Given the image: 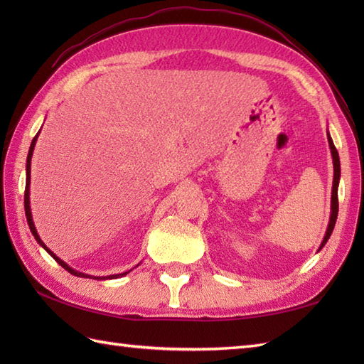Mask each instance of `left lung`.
Instances as JSON below:
<instances>
[{
  "instance_id": "left-lung-1",
  "label": "left lung",
  "mask_w": 364,
  "mask_h": 364,
  "mask_svg": "<svg viewBox=\"0 0 364 364\" xmlns=\"http://www.w3.org/2000/svg\"><path fill=\"white\" fill-rule=\"evenodd\" d=\"M328 144H330V150H331V156H333V167H335V175H333V188H331V214H330V222H328V228H327V233L326 237H323V241L321 244V249L326 242L328 241V237L331 235V231L335 228V223H336V218H338V184H339V175H341V167H339V156H338V150L335 149L333 141H331V137L328 136Z\"/></svg>"
}]
</instances>
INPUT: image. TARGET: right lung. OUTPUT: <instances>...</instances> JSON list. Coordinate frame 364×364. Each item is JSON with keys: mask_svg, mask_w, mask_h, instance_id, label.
<instances>
[{"mask_svg": "<svg viewBox=\"0 0 364 364\" xmlns=\"http://www.w3.org/2000/svg\"><path fill=\"white\" fill-rule=\"evenodd\" d=\"M37 136L38 134H36L34 136V139H33V142H31V146H29V153H28V159H26V188H25V213H26V220H28V225H29V228H31V233H33V236L36 237V241L41 244L43 249L48 252L51 257L56 259L60 266H63L65 270H68V272L70 274H73V275H76V277H89V275H86V274H81V272H76V270H73L72 267H68L65 262L63 261V259H59L56 255H54L48 247H46L43 242H42V239L38 237V235H37V230H36V227H34V222H33V215H31V208H29V181H31V158H33V150H34V145H36V141H37ZM128 272H125V274H119V275H111V277H106V278H117V277H122V275H127Z\"/></svg>", "mask_w": 364, "mask_h": 364, "instance_id": "right-lung-1", "label": "right lung"}]
</instances>
